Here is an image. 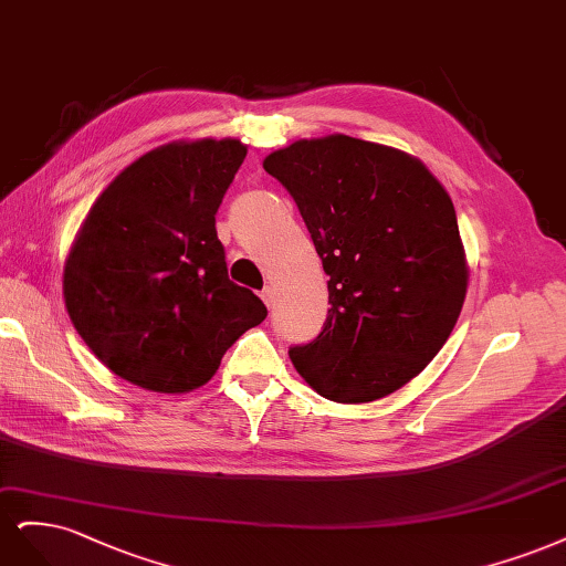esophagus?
Returning a JSON list of instances; mask_svg holds the SVG:
<instances>
[{
	"instance_id": "esophagus-1",
	"label": "esophagus",
	"mask_w": 566,
	"mask_h": 566,
	"mask_svg": "<svg viewBox=\"0 0 566 566\" xmlns=\"http://www.w3.org/2000/svg\"><path fill=\"white\" fill-rule=\"evenodd\" d=\"M261 298L265 301V305H268V307H272V303H275V289H272V286H265V289L261 291Z\"/></svg>"
}]
</instances>
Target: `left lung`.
Instances as JSON below:
<instances>
[{
  "mask_svg": "<svg viewBox=\"0 0 566 566\" xmlns=\"http://www.w3.org/2000/svg\"><path fill=\"white\" fill-rule=\"evenodd\" d=\"M263 169L294 197L329 275L322 332L289 348L332 402H374L440 353L461 315L468 265L447 190L421 161L350 136L296 140Z\"/></svg>",
  "mask_w": 566,
  "mask_h": 566,
  "instance_id": "left-lung-1",
  "label": "left lung"
}]
</instances>
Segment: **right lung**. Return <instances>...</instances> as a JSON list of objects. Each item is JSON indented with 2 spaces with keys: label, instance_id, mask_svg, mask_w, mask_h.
<instances>
[{
  "label": "right lung",
  "instance_id": "obj_1",
  "mask_svg": "<svg viewBox=\"0 0 566 566\" xmlns=\"http://www.w3.org/2000/svg\"><path fill=\"white\" fill-rule=\"evenodd\" d=\"M244 157L234 138L161 145L126 167L86 216L65 263V307L91 353L134 386H205L230 345L268 315L228 277L216 232Z\"/></svg>",
  "mask_w": 566,
  "mask_h": 566
}]
</instances>
